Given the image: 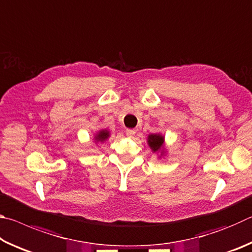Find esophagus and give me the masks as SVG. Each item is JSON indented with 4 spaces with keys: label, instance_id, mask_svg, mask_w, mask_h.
Returning a JSON list of instances; mask_svg holds the SVG:
<instances>
[{
    "label": "esophagus",
    "instance_id": "obj_1",
    "mask_svg": "<svg viewBox=\"0 0 252 252\" xmlns=\"http://www.w3.org/2000/svg\"><path fill=\"white\" fill-rule=\"evenodd\" d=\"M126 133L127 136H133L135 134V131L133 129H126Z\"/></svg>",
    "mask_w": 252,
    "mask_h": 252
}]
</instances>
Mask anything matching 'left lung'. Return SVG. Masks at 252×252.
<instances>
[{"instance_id": "8db88e82", "label": "left lung", "mask_w": 252, "mask_h": 252, "mask_svg": "<svg viewBox=\"0 0 252 252\" xmlns=\"http://www.w3.org/2000/svg\"><path fill=\"white\" fill-rule=\"evenodd\" d=\"M163 136L160 134H150L148 136V143L150 148L152 149L153 152L159 151L160 149L163 146Z\"/></svg>"}]
</instances>
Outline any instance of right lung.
Wrapping results in <instances>:
<instances>
[{
	"instance_id": "obj_1",
	"label": "right lung",
	"mask_w": 252,
	"mask_h": 252,
	"mask_svg": "<svg viewBox=\"0 0 252 252\" xmlns=\"http://www.w3.org/2000/svg\"><path fill=\"white\" fill-rule=\"evenodd\" d=\"M108 138H109V131L102 130L95 135V141L96 142H102V141H105V140Z\"/></svg>"
}]
</instances>
